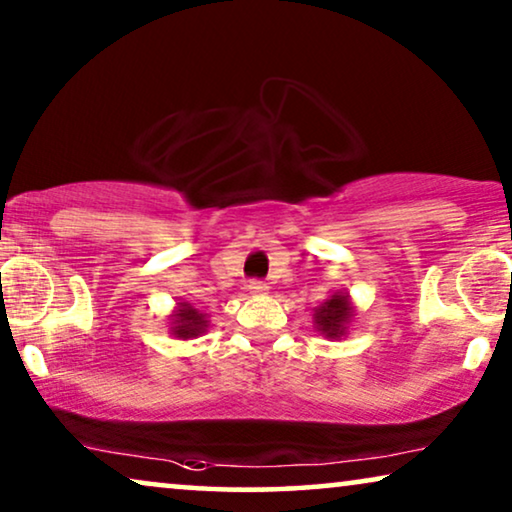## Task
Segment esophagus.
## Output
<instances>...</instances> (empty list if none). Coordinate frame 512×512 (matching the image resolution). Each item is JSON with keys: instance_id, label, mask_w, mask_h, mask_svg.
<instances>
[{"instance_id": "esophagus-1", "label": "esophagus", "mask_w": 512, "mask_h": 512, "mask_svg": "<svg viewBox=\"0 0 512 512\" xmlns=\"http://www.w3.org/2000/svg\"><path fill=\"white\" fill-rule=\"evenodd\" d=\"M249 291H251V293H268L270 286L265 284V282H261V279H251V282H249Z\"/></svg>"}]
</instances>
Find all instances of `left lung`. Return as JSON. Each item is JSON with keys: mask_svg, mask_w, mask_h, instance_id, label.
Returning <instances> with one entry per match:
<instances>
[{"mask_svg": "<svg viewBox=\"0 0 512 512\" xmlns=\"http://www.w3.org/2000/svg\"><path fill=\"white\" fill-rule=\"evenodd\" d=\"M314 328L326 338H345L349 321L354 319V307L347 293H333L326 303L314 310Z\"/></svg>", "mask_w": 512, "mask_h": 512, "instance_id": "8db88e82", "label": "left lung"}]
</instances>
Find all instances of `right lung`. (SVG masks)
Listing matches in <instances>:
<instances>
[{"label": "right lung", "mask_w": 512, "mask_h": 512, "mask_svg": "<svg viewBox=\"0 0 512 512\" xmlns=\"http://www.w3.org/2000/svg\"><path fill=\"white\" fill-rule=\"evenodd\" d=\"M209 321L200 310H195L191 303H179L177 310L172 312V335L181 340L198 338L207 331Z\"/></svg>", "instance_id": "obj_1"}]
</instances>
